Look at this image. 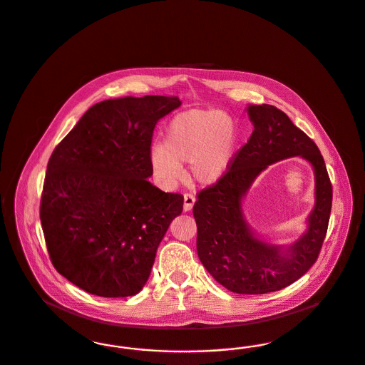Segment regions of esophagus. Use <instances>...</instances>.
<instances>
[{
  "instance_id": "esophagus-1",
  "label": "esophagus",
  "mask_w": 365,
  "mask_h": 365,
  "mask_svg": "<svg viewBox=\"0 0 365 365\" xmlns=\"http://www.w3.org/2000/svg\"><path fill=\"white\" fill-rule=\"evenodd\" d=\"M194 202H195V197L190 194V192H186L185 194V204H183V209L185 212H189L194 207Z\"/></svg>"
}]
</instances>
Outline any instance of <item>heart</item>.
Returning a JSON list of instances; mask_svg holds the SVG:
<instances>
[{
	"mask_svg": "<svg viewBox=\"0 0 365 365\" xmlns=\"http://www.w3.org/2000/svg\"><path fill=\"white\" fill-rule=\"evenodd\" d=\"M238 146L232 119L217 109H191L170 123L163 148L152 150L150 164L157 178L173 185L190 163L191 175L201 185L219 182L230 170Z\"/></svg>",
	"mask_w": 365,
	"mask_h": 365,
	"instance_id": "b5f03b06",
	"label": "heart"
}]
</instances>
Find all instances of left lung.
I'll use <instances>...</instances> for the list:
<instances>
[{
	"label": "left lung",
	"mask_w": 365,
	"mask_h": 365,
	"mask_svg": "<svg viewBox=\"0 0 365 365\" xmlns=\"http://www.w3.org/2000/svg\"><path fill=\"white\" fill-rule=\"evenodd\" d=\"M255 130L227 174L200 191L192 208L197 253L209 274L230 292L265 294L294 283L317 260L330 220L332 186L324 158L312 139L272 105H249ZM305 158L315 173V207L309 230L290 247L261 242L245 223L242 200L268 165L289 156Z\"/></svg>",
	"instance_id": "left-lung-1"
}]
</instances>
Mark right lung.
Returning a JSON list of instances; mask_svg holds the SVG:
<instances>
[{
	"instance_id": "1",
	"label": "right lung",
	"mask_w": 365,
	"mask_h": 365,
	"mask_svg": "<svg viewBox=\"0 0 365 365\" xmlns=\"http://www.w3.org/2000/svg\"><path fill=\"white\" fill-rule=\"evenodd\" d=\"M180 104L164 96L101 101L53 150L39 210L46 247L57 272L90 294L139 293L183 210L182 194L148 180L157 122Z\"/></svg>"
}]
</instances>
